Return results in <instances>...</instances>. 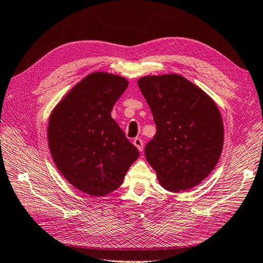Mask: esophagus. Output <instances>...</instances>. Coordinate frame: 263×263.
<instances>
[{
  "label": "esophagus",
  "instance_id": "1",
  "mask_svg": "<svg viewBox=\"0 0 263 263\" xmlns=\"http://www.w3.org/2000/svg\"><path fill=\"white\" fill-rule=\"evenodd\" d=\"M133 144L137 146V148L139 149L140 152L143 151V141H142L141 139H139V138L134 139V140H133Z\"/></svg>",
  "mask_w": 263,
  "mask_h": 263
}]
</instances>
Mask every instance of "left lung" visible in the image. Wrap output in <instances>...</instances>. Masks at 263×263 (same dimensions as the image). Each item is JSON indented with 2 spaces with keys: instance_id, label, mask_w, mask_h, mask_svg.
<instances>
[{
  "instance_id": "left-lung-1",
  "label": "left lung",
  "mask_w": 263,
  "mask_h": 263,
  "mask_svg": "<svg viewBox=\"0 0 263 263\" xmlns=\"http://www.w3.org/2000/svg\"><path fill=\"white\" fill-rule=\"evenodd\" d=\"M138 86L156 124L144 149L148 164L166 191L193 189L212 173L221 155L223 124L218 107L177 73L142 77Z\"/></svg>"
}]
</instances>
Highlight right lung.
<instances>
[{
  "mask_svg": "<svg viewBox=\"0 0 263 263\" xmlns=\"http://www.w3.org/2000/svg\"><path fill=\"white\" fill-rule=\"evenodd\" d=\"M129 82L103 71L88 74L52 110L48 146L58 171L90 196L119 189L140 153L111 118Z\"/></svg>",
  "mask_w": 263,
  "mask_h": 263,
  "instance_id": "obj_1",
  "label": "right lung"
}]
</instances>
